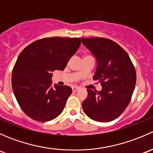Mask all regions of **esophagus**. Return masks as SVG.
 <instances>
[{
    "mask_svg": "<svg viewBox=\"0 0 153 153\" xmlns=\"http://www.w3.org/2000/svg\"><path fill=\"white\" fill-rule=\"evenodd\" d=\"M72 91L73 92H77V91H78L80 89V87H78V86H72Z\"/></svg>",
    "mask_w": 153,
    "mask_h": 153,
    "instance_id": "34e87169",
    "label": "esophagus"
}]
</instances>
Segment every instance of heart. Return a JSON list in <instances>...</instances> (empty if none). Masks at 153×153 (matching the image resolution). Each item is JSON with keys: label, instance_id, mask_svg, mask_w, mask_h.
I'll return each instance as SVG.
<instances>
[{"label": "heart", "instance_id": "b5f03b06", "mask_svg": "<svg viewBox=\"0 0 153 153\" xmlns=\"http://www.w3.org/2000/svg\"><path fill=\"white\" fill-rule=\"evenodd\" d=\"M86 56H89V55H86ZM86 57V56H85Z\"/></svg>", "mask_w": 153, "mask_h": 153}]
</instances>
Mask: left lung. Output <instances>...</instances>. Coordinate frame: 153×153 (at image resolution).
Returning <instances> with one entry per match:
<instances>
[{
    "mask_svg": "<svg viewBox=\"0 0 153 153\" xmlns=\"http://www.w3.org/2000/svg\"><path fill=\"white\" fill-rule=\"evenodd\" d=\"M82 44L95 55L97 69L93 79L101 83V91L88 89L82 103L84 112L91 119L109 122L127 107L136 83V72L122 47L107 38H82Z\"/></svg>",
    "mask_w": 153,
    "mask_h": 153,
    "instance_id": "8db88e82",
    "label": "left lung"
}]
</instances>
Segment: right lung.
Segmentation results:
<instances>
[{
  "label": "right lung",
  "instance_id": "right-lung-1",
  "mask_svg": "<svg viewBox=\"0 0 153 153\" xmlns=\"http://www.w3.org/2000/svg\"><path fill=\"white\" fill-rule=\"evenodd\" d=\"M81 43L80 38H45L20 53L12 70V86L18 104L29 118L47 122L63 112L72 88L52 86V72L65 69Z\"/></svg>",
  "mask_w": 153,
  "mask_h": 153
}]
</instances>
